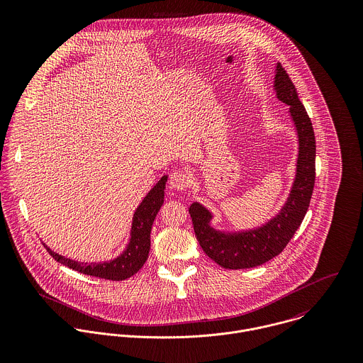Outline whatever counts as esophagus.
<instances>
[{"instance_id":"1","label":"esophagus","mask_w":363,"mask_h":363,"mask_svg":"<svg viewBox=\"0 0 363 363\" xmlns=\"http://www.w3.org/2000/svg\"><path fill=\"white\" fill-rule=\"evenodd\" d=\"M169 183L173 189L183 191V190H187L190 187L191 177H190L189 173H186L183 170H173L170 177H169Z\"/></svg>"}]
</instances>
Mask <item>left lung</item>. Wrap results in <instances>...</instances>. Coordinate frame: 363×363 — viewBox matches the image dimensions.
I'll return each mask as SVG.
<instances>
[{
	"mask_svg": "<svg viewBox=\"0 0 363 363\" xmlns=\"http://www.w3.org/2000/svg\"><path fill=\"white\" fill-rule=\"evenodd\" d=\"M277 98L289 106L299 138L296 177L281 212L255 230L223 233L211 228L207 208L193 203L189 208L194 232L208 257L226 269L257 267L278 256L301 226L311 204L315 180V138L311 117L301 102L295 85L282 65L277 64L274 81Z\"/></svg>",
	"mask_w": 363,
	"mask_h": 363,
	"instance_id": "obj_1",
	"label": "left lung"
}]
</instances>
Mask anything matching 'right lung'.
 I'll return each instance as SVG.
<instances>
[{"instance_id":"obj_1","label":"right lung","mask_w":363,"mask_h":363,"mask_svg":"<svg viewBox=\"0 0 363 363\" xmlns=\"http://www.w3.org/2000/svg\"><path fill=\"white\" fill-rule=\"evenodd\" d=\"M166 180L167 176H163L137 208L133 218L130 243L127 249L123 252V255H120L117 259L98 264L78 262L54 253L46 245L45 247L55 261L85 275H92L110 281H123L133 277L135 272L141 269V267L148 259V253L151 249V229L155 220L156 213L163 204Z\"/></svg>"}]
</instances>
